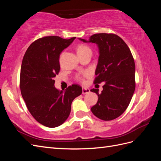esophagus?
Wrapping results in <instances>:
<instances>
[{
    "label": "esophagus",
    "mask_w": 161,
    "mask_h": 161,
    "mask_svg": "<svg viewBox=\"0 0 161 161\" xmlns=\"http://www.w3.org/2000/svg\"><path fill=\"white\" fill-rule=\"evenodd\" d=\"M89 92H90V89H88V88H82V94L83 95H85V94H87L89 93Z\"/></svg>",
    "instance_id": "obj_1"
}]
</instances>
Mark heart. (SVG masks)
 Instances as JSON below:
<instances>
[{"label": "heart", "instance_id": "heart-1", "mask_svg": "<svg viewBox=\"0 0 161 161\" xmlns=\"http://www.w3.org/2000/svg\"><path fill=\"white\" fill-rule=\"evenodd\" d=\"M76 52L78 53V55H79V56H80L82 55L86 54L87 53H91V49L87 45L84 44V43H80V44L78 45L76 47ZM89 75V73L88 72H86L83 73L82 75H76V79L79 81H83L85 78L88 76Z\"/></svg>", "mask_w": 161, "mask_h": 161}]
</instances>
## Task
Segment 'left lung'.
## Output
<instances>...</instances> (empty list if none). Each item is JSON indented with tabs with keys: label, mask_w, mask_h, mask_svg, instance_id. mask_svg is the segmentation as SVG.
Segmentation results:
<instances>
[{
	"label": "left lung",
	"mask_w": 161,
	"mask_h": 161,
	"mask_svg": "<svg viewBox=\"0 0 161 161\" xmlns=\"http://www.w3.org/2000/svg\"><path fill=\"white\" fill-rule=\"evenodd\" d=\"M95 43L99 49L94 84L105 82L103 90L92 89L98 95L91 111L97 118L109 121L118 118L128 107L135 91V63L129 47L114 33H101L91 36L87 42Z\"/></svg>",
	"instance_id": "1"
}]
</instances>
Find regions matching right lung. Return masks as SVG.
<instances>
[{"label": "right lung", "mask_w": 161, "mask_h": 161, "mask_svg": "<svg viewBox=\"0 0 161 161\" xmlns=\"http://www.w3.org/2000/svg\"><path fill=\"white\" fill-rule=\"evenodd\" d=\"M75 38H39L29 46L23 58L21 95L34 119L46 127L55 128L64 123L70 115L72 101L82 93V87L77 84L65 91H58L53 80L60 72V53Z\"/></svg>", "instance_id": "right-lung-1"}]
</instances>
